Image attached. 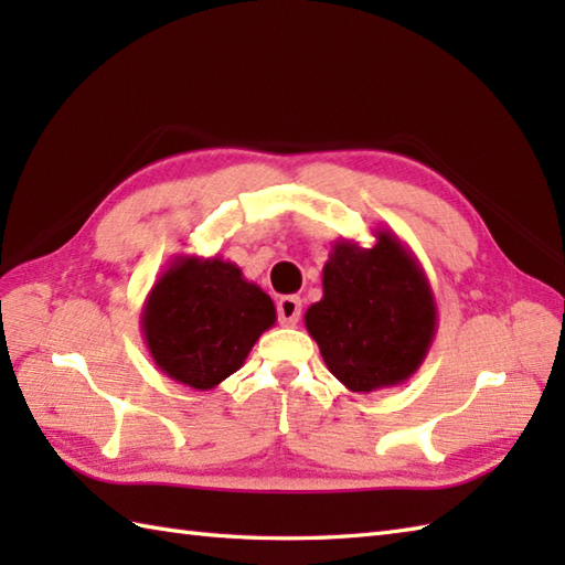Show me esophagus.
<instances>
[{"mask_svg":"<svg viewBox=\"0 0 565 565\" xmlns=\"http://www.w3.org/2000/svg\"><path fill=\"white\" fill-rule=\"evenodd\" d=\"M276 313H279V322L286 328H294L301 320V298L298 296H284L276 303Z\"/></svg>","mask_w":565,"mask_h":565,"instance_id":"1","label":"esophagus"}]
</instances>
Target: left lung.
I'll list each match as a JSON object with an SVG mask.
<instances>
[{"mask_svg":"<svg viewBox=\"0 0 565 565\" xmlns=\"http://www.w3.org/2000/svg\"><path fill=\"white\" fill-rule=\"evenodd\" d=\"M374 247L338 239L322 267V298L306 328L330 374L354 393L401 386L435 340L437 303L401 237L379 227Z\"/></svg>","mask_w":565,"mask_h":565,"instance_id":"obj_1","label":"left lung"}]
</instances>
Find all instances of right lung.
<instances>
[{"label": "right lung", "instance_id": "1", "mask_svg": "<svg viewBox=\"0 0 565 565\" xmlns=\"http://www.w3.org/2000/svg\"><path fill=\"white\" fill-rule=\"evenodd\" d=\"M274 322V301L237 264L196 255L170 262L140 313L152 362L196 391H211L235 374Z\"/></svg>", "mask_w": 565, "mask_h": 565}]
</instances>
